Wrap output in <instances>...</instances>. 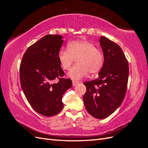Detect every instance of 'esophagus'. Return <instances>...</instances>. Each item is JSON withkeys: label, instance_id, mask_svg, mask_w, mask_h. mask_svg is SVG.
Listing matches in <instances>:
<instances>
[{"label": "esophagus", "instance_id": "34e87169", "mask_svg": "<svg viewBox=\"0 0 148 148\" xmlns=\"http://www.w3.org/2000/svg\"><path fill=\"white\" fill-rule=\"evenodd\" d=\"M72 83H73V86H76V85H77L79 83V82L77 81H75V80H73Z\"/></svg>", "mask_w": 148, "mask_h": 148}]
</instances>
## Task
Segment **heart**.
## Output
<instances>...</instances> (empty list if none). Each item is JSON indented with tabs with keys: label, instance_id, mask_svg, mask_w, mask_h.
I'll use <instances>...</instances> for the list:
<instances>
[{
	"label": "heart",
	"instance_id": "obj_1",
	"mask_svg": "<svg viewBox=\"0 0 148 148\" xmlns=\"http://www.w3.org/2000/svg\"><path fill=\"white\" fill-rule=\"evenodd\" d=\"M58 59L63 69L68 70L75 60V65L68 74L73 79H81L88 74L99 72L104 65V53L99 48L87 40H76L67 44V49H61Z\"/></svg>",
	"mask_w": 148,
	"mask_h": 148
}]
</instances>
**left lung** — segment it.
<instances>
[{"label": "left lung", "instance_id": "obj_1", "mask_svg": "<svg viewBox=\"0 0 148 148\" xmlns=\"http://www.w3.org/2000/svg\"><path fill=\"white\" fill-rule=\"evenodd\" d=\"M104 57V65L97 78L84 82L86 91L83 96L88 112L102 119L118 109L127 92L128 62L117 44L104 36L99 40Z\"/></svg>", "mask_w": 148, "mask_h": 148}]
</instances>
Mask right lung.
<instances>
[{
  "label": "right lung",
  "instance_id": "add662e5",
  "mask_svg": "<svg viewBox=\"0 0 148 148\" xmlns=\"http://www.w3.org/2000/svg\"><path fill=\"white\" fill-rule=\"evenodd\" d=\"M62 38L58 34L44 36L28 48L20 66L21 86L26 99L46 117L60 112L64 107L62 96L72 86L70 79L62 78L64 71L58 59ZM56 79L59 82L54 83Z\"/></svg>",
  "mask_w": 148,
  "mask_h": 148
}]
</instances>
